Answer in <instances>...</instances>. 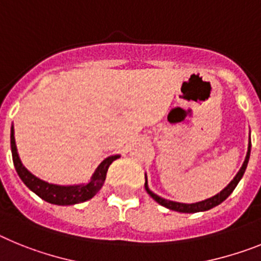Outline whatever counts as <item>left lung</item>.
<instances>
[{
	"label": "left lung",
	"instance_id": "1",
	"mask_svg": "<svg viewBox=\"0 0 261 261\" xmlns=\"http://www.w3.org/2000/svg\"><path fill=\"white\" fill-rule=\"evenodd\" d=\"M250 153H251V139L248 140V149H247V155H246V159H244L243 165L240 167L239 172L235 174V177L231 180L230 184H228L225 189L221 190L218 194H215V196L210 197V198H207V199H203V201H199V202H196V203L176 202V201H169V199H165V198H163V197L158 196V194L153 193L152 190H149L148 182H147V174H146V182H144V188H146L147 193L152 197V198L155 199L159 205L164 206V207H167V209H169V210H173V212H178V213L206 212V210H210V209H213V207H215V206H218L219 203L223 202V201H225V199L227 198L231 193H232V190L237 188L238 182L240 181V178L243 177L244 172H246L247 164H248V160H250Z\"/></svg>",
	"mask_w": 261,
	"mask_h": 261
}]
</instances>
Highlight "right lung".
Listing matches in <instances>:
<instances>
[{
  "label": "right lung",
  "mask_w": 261,
  "mask_h": 261,
  "mask_svg": "<svg viewBox=\"0 0 261 261\" xmlns=\"http://www.w3.org/2000/svg\"><path fill=\"white\" fill-rule=\"evenodd\" d=\"M10 146H11V155H13V163H14L15 171H17L18 176L23 181V184L26 185L30 190H33L36 196H39L40 198L44 199L46 202L54 203V205H74V203L85 202L92 197L96 196L99 192V189L102 188L103 182H105L106 173L114 160L119 159V155L109 156L103 160L101 164L97 167L94 173L92 174L89 182L87 184H79V185H56L49 184L47 181L40 180L39 177H36L31 173L29 169L22 164L19 155H18L17 146H15V138H14V126H11L10 130Z\"/></svg>",
  "instance_id": "right-lung-1"
}]
</instances>
